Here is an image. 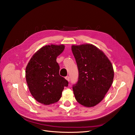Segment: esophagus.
<instances>
[{
    "mask_svg": "<svg viewBox=\"0 0 135 135\" xmlns=\"http://www.w3.org/2000/svg\"><path fill=\"white\" fill-rule=\"evenodd\" d=\"M65 79H66L68 81H70V77H69V76H67L65 77Z\"/></svg>",
    "mask_w": 135,
    "mask_h": 135,
    "instance_id": "34e87169",
    "label": "esophagus"
}]
</instances>
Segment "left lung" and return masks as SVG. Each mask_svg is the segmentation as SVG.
<instances>
[{"label": "left lung", "instance_id": "left-lung-1", "mask_svg": "<svg viewBox=\"0 0 135 135\" xmlns=\"http://www.w3.org/2000/svg\"><path fill=\"white\" fill-rule=\"evenodd\" d=\"M79 71L73 87L75 98L85 107H95L103 100L113 83L114 69L104 53L91 44L73 45Z\"/></svg>", "mask_w": 135, "mask_h": 135}]
</instances>
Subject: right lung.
Returning <instances> with one entry per match:
<instances>
[{
    "label": "right lung",
    "mask_w": 135,
    "mask_h": 135,
    "mask_svg": "<svg viewBox=\"0 0 135 135\" xmlns=\"http://www.w3.org/2000/svg\"><path fill=\"white\" fill-rule=\"evenodd\" d=\"M65 49L64 44L46 45L31 57L26 68L29 91L39 103L48 105L57 102L68 81L59 74L57 57Z\"/></svg>",
    "instance_id": "right-lung-1"
}]
</instances>
